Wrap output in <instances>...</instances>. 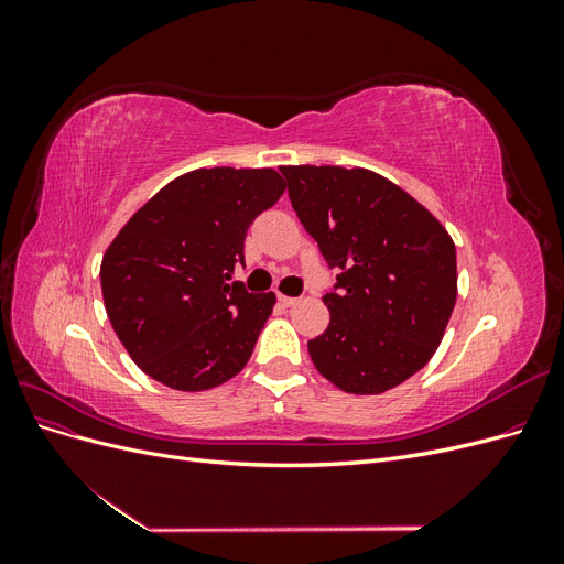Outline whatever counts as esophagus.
I'll use <instances>...</instances> for the list:
<instances>
[{
	"label": "esophagus",
	"mask_w": 564,
	"mask_h": 564,
	"mask_svg": "<svg viewBox=\"0 0 564 564\" xmlns=\"http://www.w3.org/2000/svg\"><path fill=\"white\" fill-rule=\"evenodd\" d=\"M278 301H280L282 305H286V308H289V305H294L299 299H294V296H284V294H278Z\"/></svg>",
	"instance_id": "1"
}]
</instances>
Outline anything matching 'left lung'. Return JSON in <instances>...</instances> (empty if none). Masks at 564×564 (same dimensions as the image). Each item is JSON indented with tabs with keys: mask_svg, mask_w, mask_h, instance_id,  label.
<instances>
[{
	"mask_svg": "<svg viewBox=\"0 0 564 564\" xmlns=\"http://www.w3.org/2000/svg\"><path fill=\"white\" fill-rule=\"evenodd\" d=\"M301 224L336 272L329 327L308 340L324 379L379 395L429 365L456 303V247L402 187L367 169L282 166Z\"/></svg>",
	"mask_w": 564,
	"mask_h": 564,
	"instance_id": "8db88e82",
	"label": "left lung"
}]
</instances>
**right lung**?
I'll list each match as a JSON object with an SVG mask.
<instances>
[{
    "mask_svg": "<svg viewBox=\"0 0 564 564\" xmlns=\"http://www.w3.org/2000/svg\"><path fill=\"white\" fill-rule=\"evenodd\" d=\"M282 193L272 169H197L119 230L100 289L117 338L150 379L197 392L245 369L275 294H249L232 272L249 226Z\"/></svg>",
    "mask_w": 564,
    "mask_h": 564,
    "instance_id": "add662e5",
    "label": "right lung"
}]
</instances>
